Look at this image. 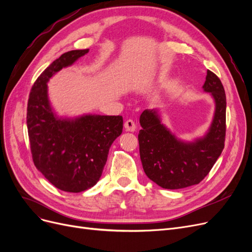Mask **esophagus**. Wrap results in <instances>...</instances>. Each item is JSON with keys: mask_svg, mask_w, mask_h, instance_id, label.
<instances>
[{"mask_svg": "<svg viewBox=\"0 0 252 252\" xmlns=\"http://www.w3.org/2000/svg\"><path fill=\"white\" fill-rule=\"evenodd\" d=\"M124 126H125L127 131L133 132V131L136 130V124H135V122H134L133 120H127V121L125 122Z\"/></svg>", "mask_w": 252, "mask_h": 252, "instance_id": "1", "label": "esophagus"}]
</instances>
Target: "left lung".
<instances>
[{"label":"left lung","instance_id":"obj_1","mask_svg":"<svg viewBox=\"0 0 252 252\" xmlns=\"http://www.w3.org/2000/svg\"><path fill=\"white\" fill-rule=\"evenodd\" d=\"M216 101V113L208 133L193 143H184L161 124L157 110L140 117V157L147 177L165 189L199 184L222 154L226 136V94L216 73L207 70L203 86Z\"/></svg>","mask_w":252,"mask_h":252}]
</instances>
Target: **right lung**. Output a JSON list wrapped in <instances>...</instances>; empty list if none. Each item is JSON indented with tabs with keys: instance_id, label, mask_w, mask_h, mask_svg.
<instances>
[{
	"instance_id": "1",
	"label": "right lung",
	"mask_w": 252,
	"mask_h": 252,
	"mask_svg": "<svg viewBox=\"0 0 252 252\" xmlns=\"http://www.w3.org/2000/svg\"><path fill=\"white\" fill-rule=\"evenodd\" d=\"M89 49L63 53L36 79L27 104V129L34 166L53 186L81 192L94 186L107 162L109 148L123 131L121 116H84L61 120L51 111L47 82Z\"/></svg>"
}]
</instances>
